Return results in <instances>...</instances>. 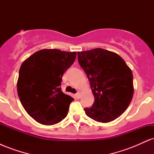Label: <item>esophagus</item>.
<instances>
[{"instance_id":"obj_1","label":"esophagus","mask_w":154,"mask_h":154,"mask_svg":"<svg viewBox=\"0 0 154 154\" xmlns=\"http://www.w3.org/2000/svg\"><path fill=\"white\" fill-rule=\"evenodd\" d=\"M80 95H81V93L79 91H78L77 93H76V97H77V98H80Z\"/></svg>"}]
</instances>
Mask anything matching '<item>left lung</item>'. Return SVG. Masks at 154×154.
Wrapping results in <instances>:
<instances>
[{
  "mask_svg": "<svg viewBox=\"0 0 154 154\" xmlns=\"http://www.w3.org/2000/svg\"><path fill=\"white\" fill-rule=\"evenodd\" d=\"M78 61L89 79L94 103L84 109L98 122L116 119L126 111L134 93L132 72L116 53L95 48L77 52Z\"/></svg>",
  "mask_w": 154,
  "mask_h": 154,
  "instance_id": "8db88e82",
  "label": "left lung"
}]
</instances>
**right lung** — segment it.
I'll return each mask as SVG.
<instances>
[{
    "label": "right lung",
    "mask_w": 154,
    "mask_h": 154,
    "mask_svg": "<svg viewBox=\"0 0 154 154\" xmlns=\"http://www.w3.org/2000/svg\"><path fill=\"white\" fill-rule=\"evenodd\" d=\"M76 52L43 49L21 65L17 93L22 106L38 122L53 125L68 114L74 100L61 89L62 76L75 61Z\"/></svg>",
    "instance_id": "add662e5"
}]
</instances>
